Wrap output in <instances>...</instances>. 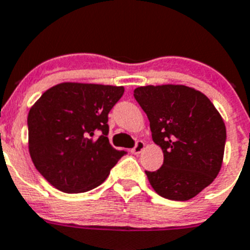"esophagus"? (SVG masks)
<instances>
[{
  "instance_id": "1",
  "label": "esophagus",
  "mask_w": 250,
  "mask_h": 250,
  "mask_svg": "<svg viewBox=\"0 0 250 250\" xmlns=\"http://www.w3.org/2000/svg\"><path fill=\"white\" fill-rule=\"evenodd\" d=\"M144 148H146V143H144V142H142V141H138V142H137L136 146L132 149V153L133 154H139V153H142V151H143Z\"/></svg>"
}]
</instances>
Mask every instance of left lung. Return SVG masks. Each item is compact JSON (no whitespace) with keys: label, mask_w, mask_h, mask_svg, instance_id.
<instances>
[{"label":"left lung","mask_w":250,"mask_h":250,"mask_svg":"<svg viewBox=\"0 0 250 250\" xmlns=\"http://www.w3.org/2000/svg\"><path fill=\"white\" fill-rule=\"evenodd\" d=\"M134 99L150 122L164 163L146 171L158 195L188 201L216 179L223 162L226 125L208 97L184 85L141 86Z\"/></svg>","instance_id":"obj_1"}]
</instances>
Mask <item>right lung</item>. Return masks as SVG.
Returning a JSON list of instances; mask_svg holds the SVG:
<instances>
[{
  "label": "right lung",
  "instance_id": "right-lung-1",
  "mask_svg": "<svg viewBox=\"0 0 250 250\" xmlns=\"http://www.w3.org/2000/svg\"><path fill=\"white\" fill-rule=\"evenodd\" d=\"M123 86L62 83L46 90L28 113L34 167L58 190L80 193L101 185L125 154L108 141V113Z\"/></svg>",
  "mask_w": 250,
  "mask_h": 250
}]
</instances>
